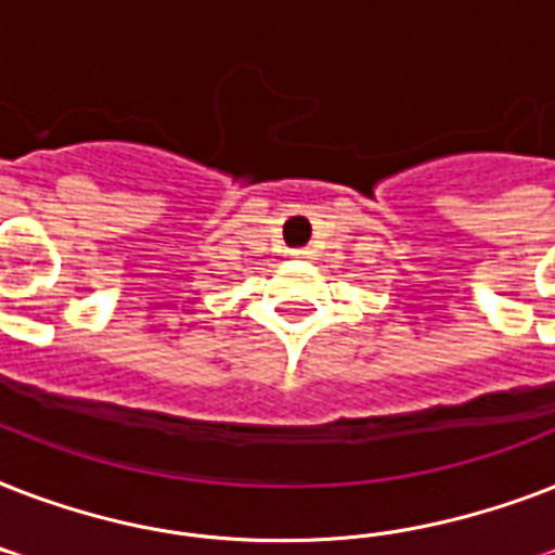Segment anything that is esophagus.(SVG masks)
I'll use <instances>...</instances> for the list:
<instances>
[{
	"instance_id": "34e87169",
	"label": "esophagus",
	"mask_w": 555,
	"mask_h": 555,
	"mask_svg": "<svg viewBox=\"0 0 555 555\" xmlns=\"http://www.w3.org/2000/svg\"><path fill=\"white\" fill-rule=\"evenodd\" d=\"M291 256H294V259H311V250H308V247H299V250H294Z\"/></svg>"
}]
</instances>
